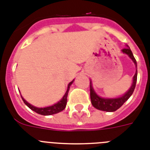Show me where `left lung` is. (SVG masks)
I'll list each match as a JSON object with an SVG mask.
<instances>
[{"instance_id":"8db88e82","label":"left lung","mask_w":150,"mask_h":150,"mask_svg":"<svg viewBox=\"0 0 150 150\" xmlns=\"http://www.w3.org/2000/svg\"><path fill=\"white\" fill-rule=\"evenodd\" d=\"M122 52H123V53H126V54H127L129 56L130 58L133 61V62L135 63L136 66L137 67L136 59H135L134 56L132 54V51L129 47L123 48V49L122 50ZM136 81H137V70H136V73H135L132 85L129 88V90L124 96L116 98H104L98 96L96 95V92H95L94 89H93V88L92 86V83L90 81V98H91L92 105L96 109H99V110L106 111V112H115L118 109H119L129 98L130 96H132V94L134 92L135 87H136Z\"/></svg>"}]
</instances>
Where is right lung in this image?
Wrapping results in <instances>:
<instances>
[{"label":"right lung","instance_id":"add662e5","mask_svg":"<svg viewBox=\"0 0 150 150\" xmlns=\"http://www.w3.org/2000/svg\"><path fill=\"white\" fill-rule=\"evenodd\" d=\"M73 81H74V80H73ZM73 81H71V82L69 84V86H68V89H67L64 96H63V98H62V100H60L58 103L53 105H52V106L45 107V108H37V107L33 106L32 105L29 104L27 101L24 100L22 96H21V98H22V100L24 101V104L26 105L28 107V108H30L31 110L35 111V112L40 114V115H53V114H56V113L59 112H61V111L64 110L65 106H66L68 93H69V88H70V86H71V85L72 84Z\"/></svg>","mask_w":150,"mask_h":150}]
</instances>
